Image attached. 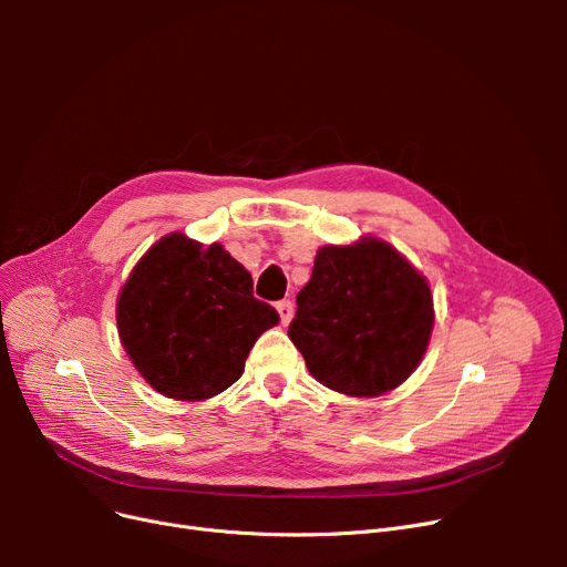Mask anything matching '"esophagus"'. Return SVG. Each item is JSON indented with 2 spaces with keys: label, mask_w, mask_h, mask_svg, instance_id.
<instances>
[{
  "label": "esophagus",
  "mask_w": 567,
  "mask_h": 567,
  "mask_svg": "<svg viewBox=\"0 0 567 567\" xmlns=\"http://www.w3.org/2000/svg\"><path fill=\"white\" fill-rule=\"evenodd\" d=\"M276 308H278V312H280V321L287 326V323L291 321V317H293V303H291L289 299H285V301H280Z\"/></svg>",
  "instance_id": "esophagus-1"
}]
</instances>
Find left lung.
<instances>
[{
	"instance_id": "8db88e82",
	"label": "left lung",
	"mask_w": 567,
	"mask_h": 567,
	"mask_svg": "<svg viewBox=\"0 0 567 567\" xmlns=\"http://www.w3.org/2000/svg\"><path fill=\"white\" fill-rule=\"evenodd\" d=\"M296 306L287 336L310 374L351 398L398 389L421 365L434 329L427 278L372 234L321 246Z\"/></svg>"
}]
</instances>
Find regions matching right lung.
<instances>
[{
	"label": "right lung",
	"mask_w": 567,
	"mask_h": 567,
	"mask_svg": "<svg viewBox=\"0 0 567 567\" xmlns=\"http://www.w3.org/2000/svg\"><path fill=\"white\" fill-rule=\"evenodd\" d=\"M280 315L252 296V276L220 244L182 231L148 248L116 296L131 363L165 398L202 402L244 374L257 338Z\"/></svg>",
	"instance_id": "right-lung-1"
}]
</instances>
